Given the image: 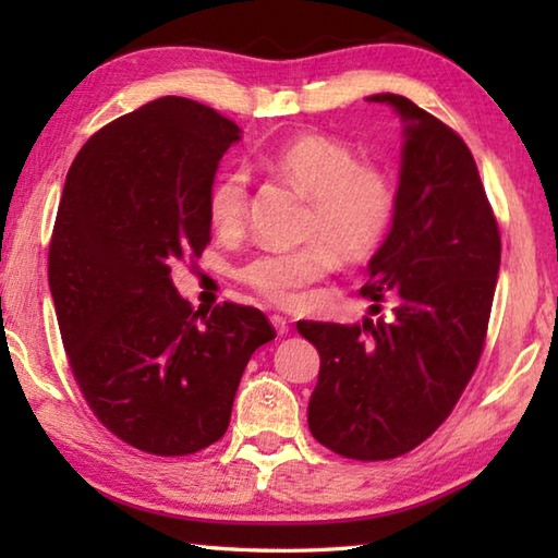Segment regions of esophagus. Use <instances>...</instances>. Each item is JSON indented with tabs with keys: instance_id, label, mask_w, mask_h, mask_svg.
I'll return each mask as SVG.
<instances>
[{
	"instance_id": "1",
	"label": "esophagus",
	"mask_w": 558,
	"mask_h": 558,
	"mask_svg": "<svg viewBox=\"0 0 558 558\" xmlns=\"http://www.w3.org/2000/svg\"><path fill=\"white\" fill-rule=\"evenodd\" d=\"M270 325L276 327V332L282 337V335H288V329H290V325H288V319L282 317V315H272L270 317Z\"/></svg>"
}]
</instances>
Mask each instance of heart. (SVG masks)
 <instances>
[{
	"mask_svg": "<svg viewBox=\"0 0 558 558\" xmlns=\"http://www.w3.org/2000/svg\"><path fill=\"white\" fill-rule=\"evenodd\" d=\"M272 172L302 192L313 211L298 251H268L241 268V280L272 305L298 307L305 290L335 270L337 256L359 263L374 256L391 229L396 189L391 177L362 165L352 147L335 137L298 135L266 155ZM248 172L231 167L214 179L206 196L209 223L219 233L241 231L248 211Z\"/></svg>",
	"mask_w": 558,
	"mask_h": 558,
	"instance_id": "b5f03b06",
	"label": "heart"
}]
</instances>
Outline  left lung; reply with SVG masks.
I'll return each instance as SVG.
<instances>
[{
    "label": "left lung",
    "mask_w": 558,
    "mask_h": 558,
    "mask_svg": "<svg viewBox=\"0 0 558 558\" xmlns=\"http://www.w3.org/2000/svg\"><path fill=\"white\" fill-rule=\"evenodd\" d=\"M403 122L391 231L369 260L362 325L298 323L319 352L307 405L313 436L337 456L391 460L421 446L465 391L483 354L499 272V229L468 145L446 122L376 93Z\"/></svg>",
    "instance_id": "8db88e82"
}]
</instances>
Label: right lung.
Here are the masks:
<instances>
[{"label":"right lung","instance_id":"add662e5","mask_svg":"<svg viewBox=\"0 0 558 558\" xmlns=\"http://www.w3.org/2000/svg\"><path fill=\"white\" fill-rule=\"evenodd\" d=\"M241 128L165 96L93 135L65 177L49 288L71 372L110 433L153 456L219 440L245 364L276 337L256 307L202 313L172 266L211 241L206 196Z\"/></svg>","mask_w":558,"mask_h":558}]
</instances>
